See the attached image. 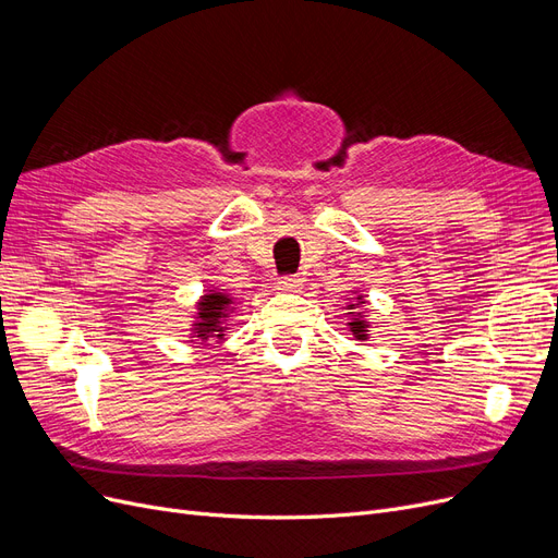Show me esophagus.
Returning a JSON list of instances; mask_svg holds the SVG:
<instances>
[{
	"label": "esophagus",
	"mask_w": 558,
	"mask_h": 558,
	"mask_svg": "<svg viewBox=\"0 0 558 558\" xmlns=\"http://www.w3.org/2000/svg\"><path fill=\"white\" fill-rule=\"evenodd\" d=\"M277 288L281 290V293H298V290L302 288V279L300 277H281Z\"/></svg>",
	"instance_id": "esophagus-1"
}]
</instances>
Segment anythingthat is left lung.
I'll return each mask as SVG.
<instances>
[{"label": "left lung", "instance_id": "obj_1", "mask_svg": "<svg viewBox=\"0 0 558 558\" xmlns=\"http://www.w3.org/2000/svg\"><path fill=\"white\" fill-rule=\"evenodd\" d=\"M365 304V298L363 295H356V300H350L348 302V308H350V323H348V327H350V331H352V336L356 338V340H367L369 338V323H367V317L363 315V313H354L359 306H363Z\"/></svg>", "mask_w": 558, "mask_h": 558}]
</instances>
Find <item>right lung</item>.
<instances>
[{"label": "right lung", "instance_id": "obj_1", "mask_svg": "<svg viewBox=\"0 0 558 558\" xmlns=\"http://www.w3.org/2000/svg\"><path fill=\"white\" fill-rule=\"evenodd\" d=\"M233 298L227 293L225 288H210L199 298L197 311H195V323L191 327V342L208 338H225V331L229 329V315L233 313Z\"/></svg>", "mask_w": 558, "mask_h": 558}]
</instances>
